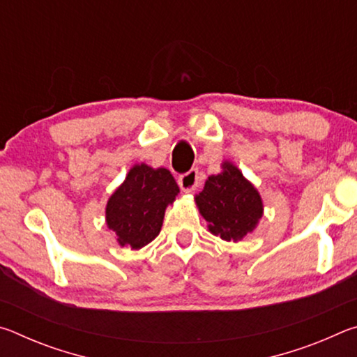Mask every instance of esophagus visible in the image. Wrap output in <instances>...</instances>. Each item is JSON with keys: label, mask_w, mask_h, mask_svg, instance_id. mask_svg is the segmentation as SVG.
Listing matches in <instances>:
<instances>
[{"label": "esophagus", "mask_w": 357, "mask_h": 357, "mask_svg": "<svg viewBox=\"0 0 357 357\" xmlns=\"http://www.w3.org/2000/svg\"><path fill=\"white\" fill-rule=\"evenodd\" d=\"M178 184L181 187V190L185 193L197 190V187L200 185V174H198V170H190L183 174V176H179Z\"/></svg>", "instance_id": "1"}]
</instances>
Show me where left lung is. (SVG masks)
<instances>
[{
	"label": "left lung",
	"mask_w": 357,
	"mask_h": 357,
	"mask_svg": "<svg viewBox=\"0 0 357 357\" xmlns=\"http://www.w3.org/2000/svg\"><path fill=\"white\" fill-rule=\"evenodd\" d=\"M195 203L209 231L233 243L243 241L257 228L264 211L257 187L228 160L222 164L220 173L206 179Z\"/></svg>",
	"instance_id": "left-lung-1"
}]
</instances>
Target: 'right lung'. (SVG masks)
Segmentation results:
<instances>
[{
    "mask_svg": "<svg viewBox=\"0 0 357 357\" xmlns=\"http://www.w3.org/2000/svg\"><path fill=\"white\" fill-rule=\"evenodd\" d=\"M179 187L167 168L135 164L108 198L105 222L121 247L138 250L154 241Z\"/></svg>",
    "mask_w": 357,
    "mask_h": 357,
    "instance_id": "obj_1",
    "label": "right lung"
}]
</instances>
